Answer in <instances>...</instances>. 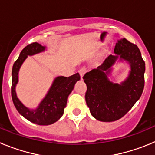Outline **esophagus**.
<instances>
[{"mask_svg":"<svg viewBox=\"0 0 155 155\" xmlns=\"http://www.w3.org/2000/svg\"><path fill=\"white\" fill-rule=\"evenodd\" d=\"M86 72H87V69H86L85 68H82L79 70V73H80L81 78H82V77L84 76V74L86 73Z\"/></svg>","mask_w":155,"mask_h":155,"instance_id":"1","label":"esophagus"}]
</instances>
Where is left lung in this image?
<instances>
[{
	"label": "left lung",
	"instance_id": "8db88e82",
	"mask_svg": "<svg viewBox=\"0 0 155 155\" xmlns=\"http://www.w3.org/2000/svg\"><path fill=\"white\" fill-rule=\"evenodd\" d=\"M116 56H109L103 64L83 77L87 85L85 100L91 114L99 121L113 122L127 114L140 98L144 87L145 63L136 44L120 39L115 46ZM120 55L131 64L128 78L121 85L113 84L107 75Z\"/></svg>",
	"mask_w": 155,
	"mask_h": 155
}]
</instances>
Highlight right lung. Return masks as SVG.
<instances>
[{
    "label": "right lung",
    "instance_id": "right-lung-1",
    "mask_svg": "<svg viewBox=\"0 0 155 155\" xmlns=\"http://www.w3.org/2000/svg\"><path fill=\"white\" fill-rule=\"evenodd\" d=\"M44 50V46L38 42L30 43L21 50L18 58L14 63L12 68V98L14 105L21 116L28 121L38 125H50L61 118L64 114L68 95L74 89L75 83L81 78L79 73H76L68 78L64 76L57 77L46 96L39 104L38 109L29 110L28 108L25 107L17 98L15 92L19 68L26 59L27 56L34 55Z\"/></svg>",
    "mask_w": 155,
    "mask_h": 155
}]
</instances>
